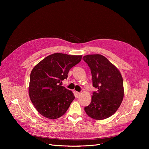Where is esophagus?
<instances>
[{
	"mask_svg": "<svg viewBox=\"0 0 149 149\" xmlns=\"http://www.w3.org/2000/svg\"><path fill=\"white\" fill-rule=\"evenodd\" d=\"M76 95H77V97H79L80 95V92H76Z\"/></svg>",
	"mask_w": 149,
	"mask_h": 149,
	"instance_id": "1",
	"label": "esophagus"
}]
</instances>
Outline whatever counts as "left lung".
Returning <instances> with one entry per match:
<instances>
[{"mask_svg": "<svg viewBox=\"0 0 149 149\" xmlns=\"http://www.w3.org/2000/svg\"><path fill=\"white\" fill-rule=\"evenodd\" d=\"M83 59L91 68L93 86L97 89L84 111L94 120L106 119L118 110L123 100L122 75L118 68L102 55H87Z\"/></svg>", "mask_w": 149, "mask_h": 149, "instance_id": "obj_1", "label": "left lung"}]
</instances>
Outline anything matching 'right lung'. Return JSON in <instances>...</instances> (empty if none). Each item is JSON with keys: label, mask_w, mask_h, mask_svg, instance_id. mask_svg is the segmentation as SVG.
Listing matches in <instances>:
<instances>
[{"label": "right lung", "mask_w": 149, "mask_h": 149, "mask_svg": "<svg viewBox=\"0 0 149 149\" xmlns=\"http://www.w3.org/2000/svg\"><path fill=\"white\" fill-rule=\"evenodd\" d=\"M82 56L54 53L37 63L30 75L28 88L31 102L38 112L55 120L63 115L75 97L72 91L61 86L70 68L81 61Z\"/></svg>", "instance_id": "1"}]
</instances>
